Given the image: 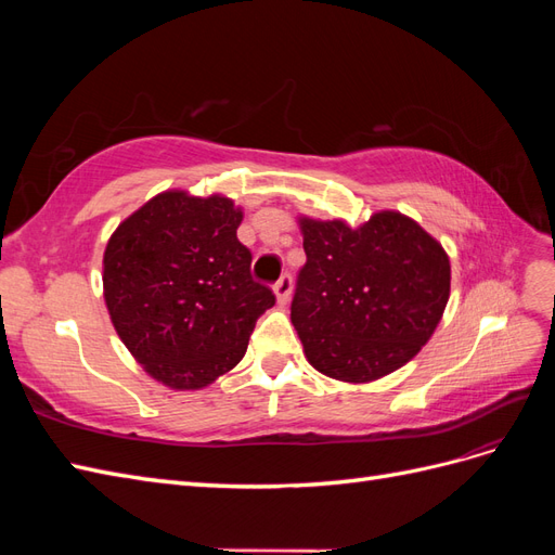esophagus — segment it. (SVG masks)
<instances>
[{
    "instance_id": "obj_1",
    "label": "esophagus",
    "mask_w": 555,
    "mask_h": 555,
    "mask_svg": "<svg viewBox=\"0 0 555 555\" xmlns=\"http://www.w3.org/2000/svg\"><path fill=\"white\" fill-rule=\"evenodd\" d=\"M292 287H294V278L289 273H284L275 284H273V292L278 296V304L284 306L292 296Z\"/></svg>"
}]
</instances>
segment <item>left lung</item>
Returning a JSON list of instances; mask_svg holds the SVG:
<instances>
[{"label":"left lung","instance_id":"obj_1","mask_svg":"<svg viewBox=\"0 0 555 555\" xmlns=\"http://www.w3.org/2000/svg\"><path fill=\"white\" fill-rule=\"evenodd\" d=\"M306 266L292 324L308 361L343 382H371L405 365L438 326L451 268L438 241L400 212L359 229L300 220Z\"/></svg>","mask_w":555,"mask_h":555}]
</instances>
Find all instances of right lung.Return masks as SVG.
Returning <instances> with one entry per match:
<instances>
[{"mask_svg":"<svg viewBox=\"0 0 555 555\" xmlns=\"http://www.w3.org/2000/svg\"><path fill=\"white\" fill-rule=\"evenodd\" d=\"M229 198L164 192L117 227L104 255L113 326L155 379L201 389L236 365L275 294L255 282Z\"/></svg>","mask_w":555,"mask_h":555,"instance_id":"add662e5","label":"right lung"}]
</instances>
